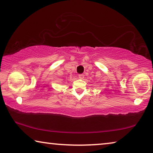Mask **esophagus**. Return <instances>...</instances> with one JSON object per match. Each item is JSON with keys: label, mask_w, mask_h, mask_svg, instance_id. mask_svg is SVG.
<instances>
[{"label": "esophagus", "mask_w": 153, "mask_h": 153, "mask_svg": "<svg viewBox=\"0 0 153 153\" xmlns=\"http://www.w3.org/2000/svg\"><path fill=\"white\" fill-rule=\"evenodd\" d=\"M79 78L83 79L84 78V74H79Z\"/></svg>", "instance_id": "esophagus-1"}]
</instances>
